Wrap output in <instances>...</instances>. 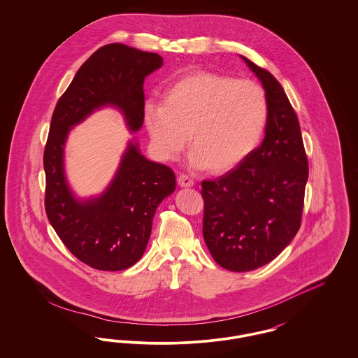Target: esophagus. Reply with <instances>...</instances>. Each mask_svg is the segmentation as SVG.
<instances>
[{
    "label": "esophagus",
    "mask_w": 358,
    "mask_h": 358,
    "mask_svg": "<svg viewBox=\"0 0 358 358\" xmlns=\"http://www.w3.org/2000/svg\"><path fill=\"white\" fill-rule=\"evenodd\" d=\"M178 185L181 187H190L194 185V181L190 178V177H187V176H180L178 177Z\"/></svg>",
    "instance_id": "1"
}]
</instances>
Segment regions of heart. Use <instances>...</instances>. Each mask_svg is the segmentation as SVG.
I'll list each match as a JSON object with an SVG mask.
<instances>
[{"label":"heart","instance_id":"obj_1","mask_svg":"<svg viewBox=\"0 0 358 358\" xmlns=\"http://www.w3.org/2000/svg\"><path fill=\"white\" fill-rule=\"evenodd\" d=\"M268 118L264 90L251 80L194 72L176 82L162 104L145 106L143 122L155 154L171 161L189 145V166L235 169L255 150Z\"/></svg>","mask_w":358,"mask_h":358}]
</instances>
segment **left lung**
<instances>
[{"label": "left lung", "mask_w": 358, "mask_h": 358, "mask_svg": "<svg viewBox=\"0 0 358 358\" xmlns=\"http://www.w3.org/2000/svg\"><path fill=\"white\" fill-rule=\"evenodd\" d=\"M260 80L268 103L264 139L236 169L203 181L206 247L222 268L252 271L295 238L308 178L296 114L280 83L240 56Z\"/></svg>", "instance_id": "left-lung-1"}]
</instances>
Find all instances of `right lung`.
I'll return each mask as SVG.
<instances>
[{
  "label": "right lung",
  "instance_id": "obj_1",
  "mask_svg": "<svg viewBox=\"0 0 358 358\" xmlns=\"http://www.w3.org/2000/svg\"><path fill=\"white\" fill-rule=\"evenodd\" d=\"M162 62L157 53L107 44L76 72L52 115L44 152L47 216L71 254L96 270H126L142 257L155 210L176 190V176L141 153L133 136L110 184L102 193L82 199L66 174L69 131L95 111L114 107L129 131L138 133L145 114V78Z\"/></svg>",
  "mask_w": 358,
  "mask_h": 358
}]
</instances>
